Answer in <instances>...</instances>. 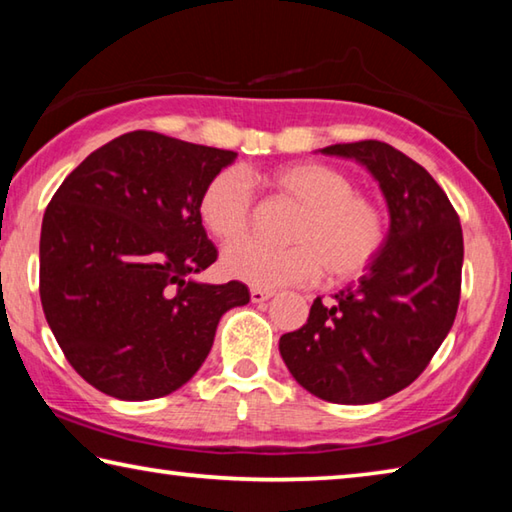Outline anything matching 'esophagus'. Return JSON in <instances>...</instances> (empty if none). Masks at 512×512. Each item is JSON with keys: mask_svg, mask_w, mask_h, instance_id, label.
<instances>
[{"mask_svg": "<svg viewBox=\"0 0 512 512\" xmlns=\"http://www.w3.org/2000/svg\"><path fill=\"white\" fill-rule=\"evenodd\" d=\"M273 296H275V291H268V289H257V287L250 289V300H253V302H264V300L273 298Z\"/></svg>", "mask_w": 512, "mask_h": 512, "instance_id": "34e87169", "label": "esophagus"}]
</instances>
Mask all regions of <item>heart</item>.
I'll return each mask as SVG.
<instances>
[{"label": "heart", "instance_id": "heart-1", "mask_svg": "<svg viewBox=\"0 0 512 512\" xmlns=\"http://www.w3.org/2000/svg\"><path fill=\"white\" fill-rule=\"evenodd\" d=\"M277 196L298 205L289 223V246L241 241L223 253L221 268L230 280L257 289L354 280L368 271L386 244V219L375 201L354 192L343 171L323 162H293L262 176ZM253 187L244 171L223 169L198 198V216L210 235L232 244L253 223Z\"/></svg>", "mask_w": 512, "mask_h": 512}]
</instances>
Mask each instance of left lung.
Wrapping results in <instances>:
<instances>
[{
    "mask_svg": "<svg viewBox=\"0 0 512 512\" xmlns=\"http://www.w3.org/2000/svg\"><path fill=\"white\" fill-rule=\"evenodd\" d=\"M320 153L357 160L375 176L391 230L359 284L316 298L307 323L282 334L280 354L311 395L370 404L413 384L452 329L463 230L443 187L391 144L363 140Z\"/></svg>",
    "mask_w": 512,
    "mask_h": 512,
    "instance_id": "8db88e82",
    "label": "left lung"
}]
</instances>
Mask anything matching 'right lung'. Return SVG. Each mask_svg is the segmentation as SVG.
<instances>
[{"label": "right lung", "mask_w": 512, "mask_h": 512, "mask_svg": "<svg viewBox=\"0 0 512 512\" xmlns=\"http://www.w3.org/2000/svg\"><path fill=\"white\" fill-rule=\"evenodd\" d=\"M235 151L133 131L90 153L58 187L40 232V300L60 350L97 391L155 400L212 350L237 280L201 284L216 262L198 216L205 185Z\"/></svg>", "instance_id": "1"}]
</instances>
